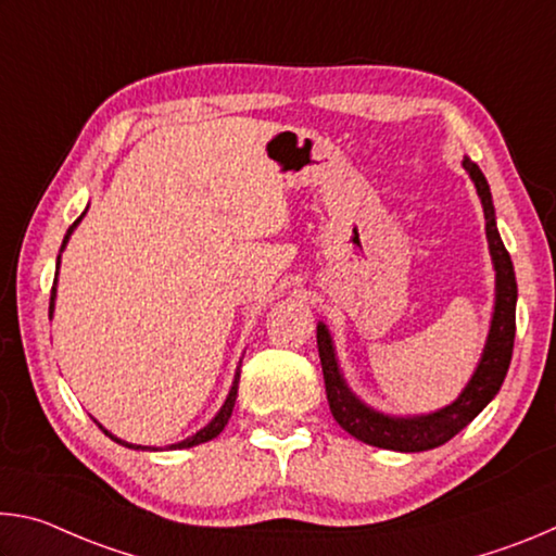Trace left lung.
<instances>
[{"instance_id":"1","label":"left lung","mask_w":556,"mask_h":556,"mask_svg":"<svg viewBox=\"0 0 556 556\" xmlns=\"http://www.w3.org/2000/svg\"><path fill=\"white\" fill-rule=\"evenodd\" d=\"M466 172L473 178L481 195L483 213H485V235L491 242V255L495 265V314L491 324V333H488V343L481 357V365L460 397L448 404L441 412L427 414V417H412V419H392L384 417L380 412H372L365 407L361 400L353 397V392L345 388V382L338 372L336 353L331 345V336H328L326 326L318 324L316 328V343H318V357H321L324 368V382H326V397L328 407H331L333 419L341 425L348 434L355 437L363 444L378 446V448H392V451H427L446 444L454 439L460 429L470 425L481 409L491 402L507 375L513 361V345H515V301H517V281L513 271L510 252L505 250L501 240V232L495 228V211L491 188L481 168H478L470 159H464Z\"/></svg>"}]
</instances>
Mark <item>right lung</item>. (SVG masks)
<instances>
[{"mask_svg":"<svg viewBox=\"0 0 556 556\" xmlns=\"http://www.w3.org/2000/svg\"><path fill=\"white\" fill-rule=\"evenodd\" d=\"M86 215V213H83ZM80 215V218H83ZM80 218L75 220L71 228H68V232H65V238H63V244H61V252H63V248H65V242H68V238H71V232H73V228L75 225L80 223ZM59 262H61V255H59ZM53 296H55V287L51 289V304H49V316L53 314ZM238 382H240V372L235 375V382H232V388H230V394H228V400H225V404H223V409L215 414V419L211 421L208 427H203L199 434H193L191 439H186V441H178V444H172L168 448H191V446H195V444H205V441H211V439H215L220 434V431L225 429V425H228V419H230V414H232V407H235V397H238ZM102 429V427H100ZM105 431V429H102ZM108 437H112L110 431H105ZM115 439V437H112ZM115 441H119V439H115ZM119 444H125V446H129V448H142V446H137V444H127V441H119Z\"/></svg>","mask_w":556,"mask_h":556,"instance_id":"right-lung-1","label":"right lung"}]
</instances>
